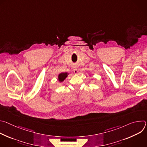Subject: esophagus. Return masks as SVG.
Wrapping results in <instances>:
<instances>
[{"mask_svg":"<svg viewBox=\"0 0 147 147\" xmlns=\"http://www.w3.org/2000/svg\"><path fill=\"white\" fill-rule=\"evenodd\" d=\"M73 71H74V73L75 74H77V73H78V70H77V68H74L73 70Z\"/></svg>","mask_w":147,"mask_h":147,"instance_id":"1","label":"esophagus"}]
</instances>
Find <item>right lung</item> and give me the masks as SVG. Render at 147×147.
<instances>
[{
	"instance_id": "right-lung-1",
	"label": "right lung",
	"mask_w": 147,
	"mask_h": 147,
	"mask_svg": "<svg viewBox=\"0 0 147 147\" xmlns=\"http://www.w3.org/2000/svg\"><path fill=\"white\" fill-rule=\"evenodd\" d=\"M69 74L67 72H65V73H60L59 75H58V78H57V80L58 81L60 82H61L63 81L68 76Z\"/></svg>"
}]
</instances>
